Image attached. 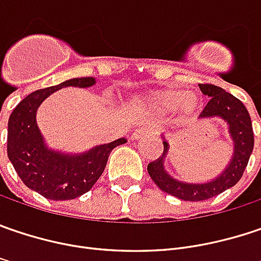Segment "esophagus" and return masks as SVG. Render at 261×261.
<instances>
[{"label": "esophagus", "instance_id": "esophagus-1", "mask_svg": "<svg viewBox=\"0 0 261 261\" xmlns=\"http://www.w3.org/2000/svg\"><path fill=\"white\" fill-rule=\"evenodd\" d=\"M156 128L155 127H152V125H145V127H139L136 133H134V136H137V134H142V133H156Z\"/></svg>", "mask_w": 261, "mask_h": 261}]
</instances>
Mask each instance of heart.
<instances>
[{
    "mask_svg": "<svg viewBox=\"0 0 261 261\" xmlns=\"http://www.w3.org/2000/svg\"><path fill=\"white\" fill-rule=\"evenodd\" d=\"M134 105L153 112H168L177 109L183 114H192L198 108V99L193 93H183V90L178 88H162L137 96Z\"/></svg>",
    "mask_w": 261,
    "mask_h": 261,
    "instance_id": "b5f03b06",
    "label": "heart"
}]
</instances>
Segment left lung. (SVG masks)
Wrapping results in <instances>:
<instances>
[{"label": "left lung", "mask_w": 261, "mask_h": 261, "mask_svg": "<svg viewBox=\"0 0 261 261\" xmlns=\"http://www.w3.org/2000/svg\"><path fill=\"white\" fill-rule=\"evenodd\" d=\"M202 94L210 97V101L201 112L199 119L222 118L229 125V134L233 140V155L227 167L219 177L207 183H186L180 181L165 171L164 161L167 158L170 145L164 140V152L156 161L149 162L147 173L155 185L176 198L183 201H204L217 196L226 189L235 186L244 174L250 155L254 147V134L251 118L244 103L230 93L213 84H199Z\"/></svg>", "instance_id": "left-lung-1"}]
</instances>
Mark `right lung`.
Listing matches in <instances>:
<instances>
[{"instance_id": "right-lung-1", "label": "right lung", "mask_w": 261, "mask_h": 261, "mask_svg": "<svg viewBox=\"0 0 261 261\" xmlns=\"http://www.w3.org/2000/svg\"><path fill=\"white\" fill-rule=\"evenodd\" d=\"M94 84L96 78L85 76L37 90L26 96L8 118V160L24 185L47 199L68 201L84 195L105 171L112 149L127 142L125 139H118L78 155L51 150L45 145L37 125L39 105L60 88H87Z\"/></svg>"}]
</instances>
